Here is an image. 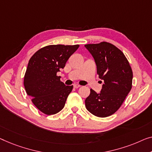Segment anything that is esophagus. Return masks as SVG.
<instances>
[{
  "mask_svg": "<svg viewBox=\"0 0 152 152\" xmlns=\"http://www.w3.org/2000/svg\"><path fill=\"white\" fill-rule=\"evenodd\" d=\"M80 87V86L78 85H74V88H75V89H78V88H79Z\"/></svg>",
  "mask_w": 152,
  "mask_h": 152,
  "instance_id": "1",
  "label": "esophagus"
}]
</instances>
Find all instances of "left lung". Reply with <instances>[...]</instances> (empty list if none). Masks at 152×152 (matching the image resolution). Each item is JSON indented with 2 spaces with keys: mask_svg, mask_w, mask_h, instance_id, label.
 <instances>
[{
  "mask_svg": "<svg viewBox=\"0 0 152 152\" xmlns=\"http://www.w3.org/2000/svg\"><path fill=\"white\" fill-rule=\"evenodd\" d=\"M85 47L94 58L99 78L104 80L99 94L90 90L85 99L86 108L95 116L108 117L119 109L132 89V69L124 53L110 43Z\"/></svg>",
  "mask_w": 152,
  "mask_h": 152,
  "instance_id": "1",
  "label": "left lung"
}]
</instances>
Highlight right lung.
I'll use <instances>...</instances> for the list:
<instances>
[{"label":"right lung","instance_id":"add662e5","mask_svg":"<svg viewBox=\"0 0 152 152\" xmlns=\"http://www.w3.org/2000/svg\"><path fill=\"white\" fill-rule=\"evenodd\" d=\"M78 47L79 45H50L36 52L29 60L24 88L34 105L44 114H56L64 107L73 85H65L56 73L64 68Z\"/></svg>","mask_w":152,"mask_h":152}]
</instances>
